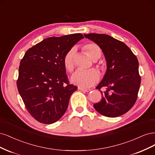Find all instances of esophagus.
I'll use <instances>...</instances> for the list:
<instances>
[{"instance_id": "esophagus-1", "label": "esophagus", "mask_w": 155, "mask_h": 155, "mask_svg": "<svg viewBox=\"0 0 155 155\" xmlns=\"http://www.w3.org/2000/svg\"><path fill=\"white\" fill-rule=\"evenodd\" d=\"M79 90H81L82 91H85V92H89L91 91L90 89H87V88H83V87H78Z\"/></svg>"}]
</instances>
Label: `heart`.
I'll return each mask as SVG.
<instances>
[{
	"label": "heart",
	"mask_w": 155,
	"mask_h": 155,
	"mask_svg": "<svg viewBox=\"0 0 155 155\" xmlns=\"http://www.w3.org/2000/svg\"><path fill=\"white\" fill-rule=\"evenodd\" d=\"M87 55L93 61H97L101 56V49L94 43H89L84 46ZM74 49L71 48L66 53L63 59L64 67L69 72L73 71L74 68ZM100 78V74L95 69H90L87 71L78 70L71 77V81L81 87H91L95 84Z\"/></svg>",
	"instance_id": "b5f03b06"
}]
</instances>
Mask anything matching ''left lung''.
Returning <instances> with one entry per match:
<instances>
[{
    "label": "left lung",
    "instance_id": "8db88e82",
    "mask_svg": "<svg viewBox=\"0 0 155 155\" xmlns=\"http://www.w3.org/2000/svg\"><path fill=\"white\" fill-rule=\"evenodd\" d=\"M101 48L107 62L102 81L96 87L102 99L93 105L99 113L117 117L127 113L136 102L141 82L137 57L127 45L105 34H84ZM104 87L103 92L100 89Z\"/></svg>",
    "mask_w": 155,
    "mask_h": 155
}]
</instances>
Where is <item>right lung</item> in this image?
Segmentation results:
<instances>
[{
	"instance_id": "right-lung-1",
	"label": "right lung",
	"mask_w": 155,
	"mask_h": 155,
	"mask_svg": "<svg viewBox=\"0 0 155 155\" xmlns=\"http://www.w3.org/2000/svg\"><path fill=\"white\" fill-rule=\"evenodd\" d=\"M81 33L44 39L29 48L20 63L18 91L29 113L39 122H56L66 111L77 87L69 83L63 59Z\"/></svg>"
}]
</instances>
